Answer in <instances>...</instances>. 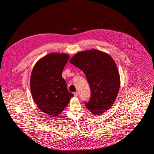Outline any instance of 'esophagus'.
<instances>
[{
  "mask_svg": "<svg viewBox=\"0 0 154 154\" xmlns=\"http://www.w3.org/2000/svg\"><path fill=\"white\" fill-rule=\"evenodd\" d=\"M74 95L75 97H77V96H79V93H78V92H75V93H74Z\"/></svg>",
  "mask_w": 154,
  "mask_h": 154,
  "instance_id": "1",
  "label": "esophagus"
}]
</instances>
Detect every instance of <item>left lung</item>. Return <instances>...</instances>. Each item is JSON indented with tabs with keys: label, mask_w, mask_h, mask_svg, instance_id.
<instances>
[{
	"label": "left lung",
	"mask_w": 154,
	"mask_h": 154,
	"mask_svg": "<svg viewBox=\"0 0 154 154\" xmlns=\"http://www.w3.org/2000/svg\"><path fill=\"white\" fill-rule=\"evenodd\" d=\"M85 74L91 96L85 105L93 115L104 113L113 105L120 88L117 65L109 54L96 49L79 52L69 60Z\"/></svg>",
	"instance_id": "1"
}]
</instances>
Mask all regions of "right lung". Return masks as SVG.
<instances>
[{"label": "right lung", "instance_id": "right-lung-1", "mask_svg": "<svg viewBox=\"0 0 154 154\" xmlns=\"http://www.w3.org/2000/svg\"><path fill=\"white\" fill-rule=\"evenodd\" d=\"M69 59L67 54L52 52L39 59L32 69L30 86L33 99L41 110L49 116L61 114L74 96L62 77Z\"/></svg>", "mask_w": 154, "mask_h": 154}]
</instances>
